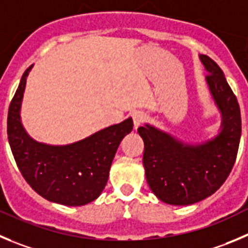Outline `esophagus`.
Masks as SVG:
<instances>
[{"label": "esophagus", "mask_w": 248, "mask_h": 248, "mask_svg": "<svg viewBox=\"0 0 248 248\" xmlns=\"http://www.w3.org/2000/svg\"><path fill=\"white\" fill-rule=\"evenodd\" d=\"M132 119H133V124H135V128L137 129L138 127H140V124L145 121V113L138 111V112H135L133 115H132Z\"/></svg>", "instance_id": "34e87169"}]
</instances>
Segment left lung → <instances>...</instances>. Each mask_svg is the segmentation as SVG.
Returning <instances> with one entry per match:
<instances>
[{
    "mask_svg": "<svg viewBox=\"0 0 248 248\" xmlns=\"http://www.w3.org/2000/svg\"><path fill=\"white\" fill-rule=\"evenodd\" d=\"M200 59L208 72L210 94L221 112L218 136L201 144H188L148 124L138 128L144 142L147 182L168 204L189 205L212 196L228 179L239 150L241 113L237 99L220 67L207 55Z\"/></svg>",
    "mask_w": 248,
    "mask_h": 248,
    "instance_id": "8db88e82",
    "label": "left lung"
}]
</instances>
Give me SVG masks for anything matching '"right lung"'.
<instances>
[{"label": "right lung", "mask_w": 248, "mask_h": 248, "mask_svg": "<svg viewBox=\"0 0 248 248\" xmlns=\"http://www.w3.org/2000/svg\"><path fill=\"white\" fill-rule=\"evenodd\" d=\"M30 66L8 108L7 135L18 169L30 187L45 200L79 207L95 201L105 188L120 143L133 128L132 119L66 145L34 140L20 121V106Z\"/></svg>", "instance_id": "add662e5"}]
</instances>
